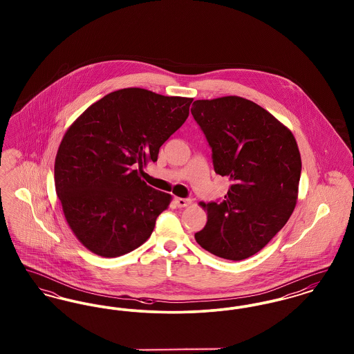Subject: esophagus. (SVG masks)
<instances>
[{
    "label": "esophagus",
    "mask_w": 354,
    "mask_h": 354,
    "mask_svg": "<svg viewBox=\"0 0 354 354\" xmlns=\"http://www.w3.org/2000/svg\"><path fill=\"white\" fill-rule=\"evenodd\" d=\"M175 202H176V205L179 208H185V207H188L191 204V201L189 199H185V198H176Z\"/></svg>",
    "instance_id": "34e87169"
}]
</instances>
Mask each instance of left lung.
Segmentation results:
<instances>
[{
    "mask_svg": "<svg viewBox=\"0 0 354 354\" xmlns=\"http://www.w3.org/2000/svg\"><path fill=\"white\" fill-rule=\"evenodd\" d=\"M191 114L212 150L215 172L231 180L223 201L202 203L208 220L195 240L223 259H247L295 209L301 174L296 139L267 110L240 97L195 101Z\"/></svg>",
    "mask_w": 354,
    "mask_h": 354,
    "instance_id": "8db88e82",
    "label": "left lung"
}]
</instances>
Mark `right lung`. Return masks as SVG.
<instances>
[{"label":"right lung","mask_w":354,"mask_h":354,"mask_svg":"<svg viewBox=\"0 0 354 354\" xmlns=\"http://www.w3.org/2000/svg\"><path fill=\"white\" fill-rule=\"evenodd\" d=\"M192 98L130 87L104 95L77 119L55 156V191L71 231L102 257L142 245L171 195L146 185L138 169L188 118Z\"/></svg>","instance_id":"add662e5"}]
</instances>
